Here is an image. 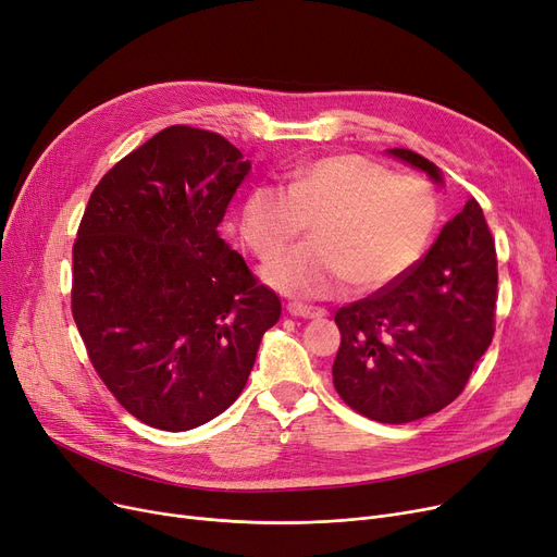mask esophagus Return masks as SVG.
Segmentation results:
<instances>
[{"mask_svg":"<svg viewBox=\"0 0 557 557\" xmlns=\"http://www.w3.org/2000/svg\"><path fill=\"white\" fill-rule=\"evenodd\" d=\"M288 313L292 317H300V319H323L325 317V309L321 307H309V305H302V302H288Z\"/></svg>","mask_w":557,"mask_h":557,"instance_id":"1","label":"esophagus"}]
</instances>
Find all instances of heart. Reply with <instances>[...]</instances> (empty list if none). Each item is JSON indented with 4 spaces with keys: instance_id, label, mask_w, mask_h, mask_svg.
<instances>
[{
    "instance_id": "heart-1",
    "label": "heart",
    "mask_w": 557,
    "mask_h": 557,
    "mask_svg": "<svg viewBox=\"0 0 557 557\" xmlns=\"http://www.w3.org/2000/svg\"><path fill=\"white\" fill-rule=\"evenodd\" d=\"M440 219V193L428 180L396 175L364 154H330L296 165L284 186H252L240 207V234L259 257H271L313 223L311 244L271 259L263 277L284 294L325 298L350 282L359 294L403 282Z\"/></svg>"
}]
</instances>
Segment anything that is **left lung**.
Wrapping results in <instances>:
<instances>
[{"label":"left lung","instance_id":"left-lung-1","mask_svg":"<svg viewBox=\"0 0 557 557\" xmlns=\"http://www.w3.org/2000/svg\"><path fill=\"white\" fill-rule=\"evenodd\" d=\"M389 152L442 182L425 157ZM496 263L485 213L471 198L403 282L338 309L332 377L342 400L380 423H409L450 405L492 344Z\"/></svg>","mask_w":557,"mask_h":557}]
</instances>
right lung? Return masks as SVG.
Masks as SVG:
<instances>
[{
  "label": "right lung",
  "instance_id": "1",
  "mask_svg": "<svg viewBox=\"0 0 557 557\" xmlns=\"http://www.w3.org/2000/svg\"><path fill=\"white\" fill-rule=\"evenodd\" d=\"M250 171L215 132L173 125L90 193L72 246V319L132 417L168 432L223 414L282 302L219 227Z\"/></svg>",
  "mask_w": 557,
  "mask_h": 557
}]
</instances>
